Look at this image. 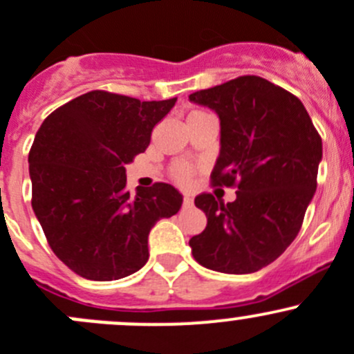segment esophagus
<instances>
[{
    "label": "esophagus",
    "instance_id": "1",
    "mask_svg": "<svg viewBox=\"0 0 354 354\" xmlns=\"http://www.w3.org/2000/svg\"><path fill=\"white\" fill-rule=\"evenodd\" d=\"M192 206H194V199H192L191 196L185 194L184 196V208H192Z\"/></svg>",
    "mask_w": 354,
    "mask_h": 354
}]
</instances>
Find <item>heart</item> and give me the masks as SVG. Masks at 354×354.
I'll list each match as a JSON object with an SVG mask.
<instances>
[{"mask_svg": "<svg viewBox=\"0 0 354 354\" xmlns=\"http://www.w3.org/2000/svg\"><path fill=\"white\" fill-rule=\"evenodd\" d=\"M194 113H203V111H194ZM192 176H194V170H192V167L187 165V163H177L172 169V177L182 185L191 184Z\"/></svg>", "mask_w": 354, "mask_h": 354, "instance_id": "1", "label": "heart"}]
</instances>
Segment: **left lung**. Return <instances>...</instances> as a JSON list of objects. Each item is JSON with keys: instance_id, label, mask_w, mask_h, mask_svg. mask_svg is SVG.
Masks as SVG:
<instances>
[{"instance_id": "obj_1", "label": "left lung", "mask_w": 354, "mask_h": 354, "mask_svg": "<svg viewBox=\"0 0 354 354\" xmlns=\"http://www.w3.org/2000/svg\"><path fill=\"white\" fill-rule=\"evenodd\" d=\"M189 101L218 115L220 155L215 185H237L223 205L199 194L194 205L208 218L191 237L192 257L222 274H253L277 260L295 241L317 191L322 139L304 104L282 87L243 75Z\"/></svg>"}]
</instances>
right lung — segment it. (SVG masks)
<instances>
[{
  "label": "right lung",
  "instance_id": "obj_1",
  "mask_svg": "<svg viewBox=\"0 0 354 354\" xmlns=\"http://www.w3.org/2000/svg\"><path fill=\"white\" fill-rule=\"evenodd\" d=\"M177 97L139 101L91 91L55 110L29 153L32 209L51 250L80 277L117 281L148 261V236L182 194L156 182L125 189V165L145 153Z\"/></svg>",
  "mask_w": 354,
  "mask_h": 354
}]
</instances>
